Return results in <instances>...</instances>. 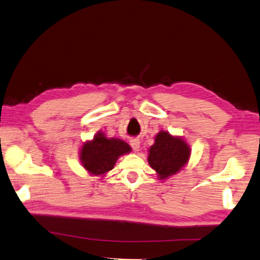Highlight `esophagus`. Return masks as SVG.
Returning <instances> with one entry per match:
<instances>
[{
    "label": "esophagus",
    "mask_w": 260,
    "mask_h": 260,
    "mask_svg": "<svg viewBox=\"0 0 260 260\" xmlns=\"http://www.w3.org/2000/svg\"><path fill=\"white\" fill-rule=\"evenodd\" d=\"M129 144L132 147H133L134 151H139V148H140V140L139 139H132L129 141Z\"/></svg>",
    "instance_id": "34e87169"
}]
</instances>
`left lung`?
<instances>
[{
	"label": "left lung",
	"mask_w": 260,
	"mask_h": 260,
	"mask_svg": "<svg viewBox=\"0 0 260 260\" xmlns=\"http://www.w3.org/2000/svg\"><path fill=\"white\" fill-rule=\"evenodd\" d=\"M190 147L181 137L172 136L161 131L155 143L148 150V164L156 171L159 180H165L178 173L190 157Z\"/></svg>",
	"instance_id": "8db88e82"
}]
</instances>
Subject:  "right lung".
Instances as JSON below:
<instances>
[{
	"mask_svg": "<svg viewBox=\"0 0 260 260\" xmlns=\"http://www.w3.org/2000/svg\"><path fill=\"white\" fill-rule=\"evenodd\" d=\"M132 151L131 146L119 139H107L97 133L80 150V161L91 175H104L114 168L117 158Z\"/></svg>",
	"mask_w": 260,
	"mask_h": 260,
	"instance_id": "1",
	"label": "right lung"
}]
</instances>
